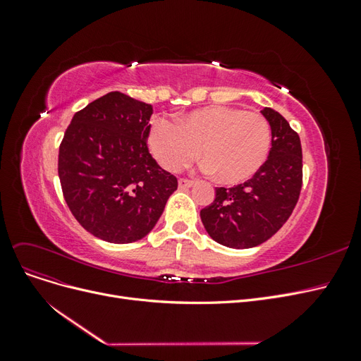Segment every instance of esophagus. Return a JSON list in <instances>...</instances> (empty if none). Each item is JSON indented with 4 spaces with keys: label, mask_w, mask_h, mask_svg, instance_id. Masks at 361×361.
<instances>
[{
    "label": "esophagus",
    "mask_w": 361,
    "mask_h": 361,
    "mask_svg": "<svg viewBox=\"0 0 361 361\" xmlns=\"http://www.w3.org/2000/svg\"><path fill=\"white\" fill-rule=\"evenodd\" d=\"M178 183H179V188H180V190H187V188H191V187H192V185H194V180L180 178Z\"/></svg>",
    "instance_id": "1"
}]
</instances>
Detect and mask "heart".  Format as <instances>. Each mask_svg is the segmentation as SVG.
Returning a JSON list of instances; mask_svg holds the SVG:
<instances>
[{
    "label": "heart",
    "instance_id": "obj_1",
    "mask_svg": "<svg viewBox=\"0 0 361 361\" xmlns=\"http://www.w3.org/2000/svg\"><path fill=\"white\" fill-rule=\"evenodd\" d=\"M150 154L164 170L179 171L199 158L224 185L253 178L271 149L268 120L241 108L207 106L179 118V126L157 118L147 134Z\"/></svg>",
    "mask_w": 361,
    "mask_h": 361
}]
</instances>
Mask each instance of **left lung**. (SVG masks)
<instances>
[{
  "instance_id": "8db88e82",
  "label": "left lung",
  "mask_w": 361,
  "mask_h": 361,
  "mask_svg": "<svg viewBox=\"0 0 361 361\" xmlns=\"http://www.w3.org/2000/svg\"><path fill=\"white\" fill-rule=\"evenodd\" d=\"M271 126L268 159L253 178L232 188L216 187L214 202L200 211L202 223L218 244L251 248L265 243L288 221L302 187L298 134L272 108L260 111Z\"/></svg>"
}]
</instances>
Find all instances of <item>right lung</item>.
<instances>
[{"instance_id": "1", "label": "right lung", "mask_w": 361, "mask_h": 361, "mask_svg": "<svg viewBox=\"0 0 361 361\" xmlns=\"http://www.w3.org/2000/svg\"><path fill=\"white\" fill-rule=\"evenodd\" d=\"M150 104L111 92L76 111L61 140L63 197L87 232L106 243L145 238L178 190L147 147Z\"/></svg>"}]
</instances>
